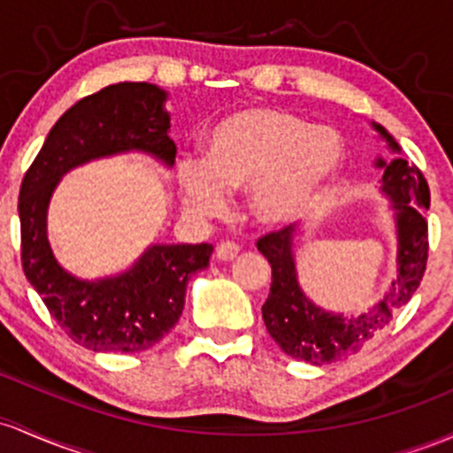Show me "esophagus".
<instances>
[{
  "instance_id": "34e87169",
  "label": "esophagus",
  "mask_w": 453,
  "mask_h": 453,
  "mask_svg": "<svg viewBox=\"0 0 453 453\" xmlns=\"http://www.w3.org/2000/svg\"><path fill=\"white\" fill-rule=\"evenodd\" d=\"M238 251H241V250H238L236 242L226 241V242H221V245H217L215 256H217V260L230 262V260H234V257L238 256Z\"/></svg>"
}]
</instances>
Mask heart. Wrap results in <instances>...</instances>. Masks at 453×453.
I'll return each mask as SVG.
<instances>
[{
    "label": "heart",
    "mask_w": 453,
    "mask_h": 453,
    "mask_svg": "<svg viewBox=\"0 0 453 453\" xmlns=\"http://www.w3.org/2000/svg\"><path fill=\"white\" fill-rule=\"evenodd\" d=\"M337 128L296 113L253 107L232 113L208 133L206 157L180 158L176 182L191 215H221L227 193L251 188V211L271 227L301 221L344 165Z\"/></svg>",
    "instance_id": "b5f03b06"
}]
</instances>
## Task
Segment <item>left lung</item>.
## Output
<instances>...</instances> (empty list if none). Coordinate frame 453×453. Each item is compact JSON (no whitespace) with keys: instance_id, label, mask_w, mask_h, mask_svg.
<instances>
[{"instance_id":"left-lung-1","label":"left lung","mask_w":453,"mask_h":453,"mask_svg":"<svg viewBox=\"0 0 453 453\" xmlns=\"http://www.w3.org/2000/svg\"><path fill=\"white\" fill-rule=\"evenodd\" d=\"M372 128L395 154L391 161L379 157L374 165L382 170L380 191L389 197L397 236V275L374 307L359 316H344L322 310L303 292L295 260V226L257 241V251L273 268L271 292L262 305L266 331L286 355L307 364L325 365L359 352L365 342L389 325L394 311L411 301L428 262V182L412 163L400 157L402 148L385 127L372 122Z\"/></svg>"}]
</instances>
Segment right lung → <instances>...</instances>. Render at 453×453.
<instances>
[{"label":"right lung","mask_w":453,"mask_h":453,"mask_svg":"<svg viewBox=\"0 0 453 453\" xmlns=\"http://www.w3.org/2000/svg\"><path fill=\"white\" fill-rule=\"evenodd\" d=\"M167 92L124 81L89 94L53 124L19 191L23 273L49 314L94 352H139L173 329L191 275L208 266L212 245H150L120 275L81 280L53 256L47 212L64 173L96 158L143 152L173 165Z\"/></svg>","instance_id":"obj_1"}]
</instances>
